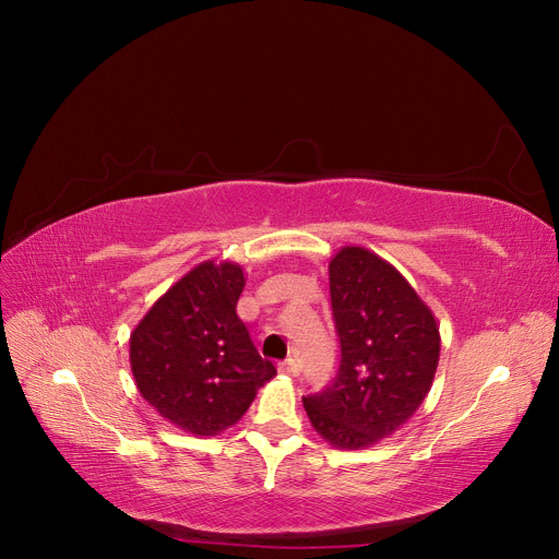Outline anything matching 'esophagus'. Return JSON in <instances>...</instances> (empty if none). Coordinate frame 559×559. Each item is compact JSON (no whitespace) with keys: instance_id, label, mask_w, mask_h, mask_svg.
Listing matches in <instances>:
<instances>
[{"instance_id":"obj_1","label":"esophagus","mask_w":559,"mask_h":559,"mask_svg":"<svg viewBox=\"0 0 559 559\" xmlns=\"http://www.w3.org/2000/svg\"><path fill=\"white\" fill-rule=\"evenodd\" d=\"M280 373L288 376V378H296L300 373V361L298 359H286L280 364Z\"/></svg>"}]
</instances>
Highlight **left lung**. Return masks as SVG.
I'll return each mask as SVG.
<instances>
[{"instance_id":"1","label":"left lung","mask_w":559,"mask_h":559,"mask_svg":"<svg viewBox=\"0 0 559 559\" xmlns=\"http://www.w3.org/2000/svg\"><path fill=\"white\" fill-rule=\"evenodd\" d=\"M341 364L334 382L302 397L313 430L359 450L393 435L430 393L441 336L432 309L393 265L359 246L330 261Z\"/></svg>"}]
</instances>
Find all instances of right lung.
Instances as JSON below:
<instances>
[{
	"label": "right lung",
	"instance_id": "obj_1",
	"mask_svg": "<svg viewBox=\"0 0 559 559\" xmlns=\"http://www.w3.org/2000/svg\"><path fill=\"white\" fill-rule=\"evenodd\" d=\"M246 275L234 261H202L158 298L129 336L145 401L179 430L214 437L248 412L277 370L261 359L236 313Z\"/></svg>",
	"mask_w": 559,
	"mask_h": 559
}]
</instances>
